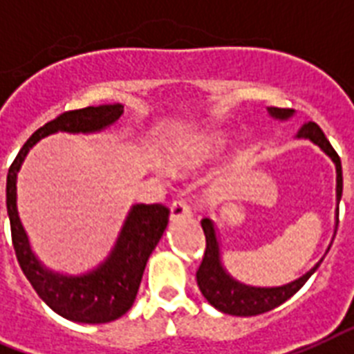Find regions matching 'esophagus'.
<instances>
[{
	"mask_svg": "<svg viewBox=\"0 0 354 354\" xmlns=\"http://www.w3.org/2000/svg\"><path fill=\"white\" fill-rule=\"evenodd\" d=\"M191 216V207L185 200H174L171 203V220H180V218H189Z\"/></svg>",
	"mask_w": 354,
	"mask_h": 354,
	"instance_id": "34e87169",
	"label": "esophagus"
}]
</instances>
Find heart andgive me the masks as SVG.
<instances>
[{
  "mask_svg": "<svg viewBox=\"0 0 354 354\" xmlns=\"http://www.w3.org/2000/svg\"><path fill=\"white\" fill-rule=\"evenodd\" d=\"M225 140L218 132H203L178 138L160 151V162L171 172H187L202 167L223 151Z\"/></svg>",
  "mask_w": 354,
  "mask_h": 354,
  "instance_id": "obj_1",
  "label": "heart"
}]
</instances>
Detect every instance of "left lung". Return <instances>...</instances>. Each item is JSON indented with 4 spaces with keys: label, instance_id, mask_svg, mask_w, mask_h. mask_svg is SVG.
<instances>
[{
    "label": "left lung",
    "instance_id": "1",
    "mask_svg": "<svg viewBox=\"0 0 354 354\" xmlns=\"http://www.w3.org/2000/svg\"><path fill=\"white\" fill-rule=\"evenodd\" d=\"M269 114L277 120H287L292 116V109H278L269 107ZM298 138H306L311 140L313 143H317L322 151L326 152L327 156H331V160L336 165V200L340 202L342 198V187H344V180H342V162L340 156L336 154L329 140L326 138L324 131L318 127L315 122H307L300 127L297 132ZM203 232H205V252H203L202 263L196 271V281L200 291L207 301L214 306L218 311L227 313V315H234V317H254V315H261L274 309V307L281 306L283 301L298 292L301 286L306 283L311 274L318 269L322 260L317 266L313 267L311 271L306 272L304 277L298 280L286 283L281 287H251L243 286L234 278L227 274L223 269L222 260H220V245H218L216 229L214 223L209 218L202 220Z\"/></svg>",
    "mask_w": 354,
    "mask_h": 354
}]
</instances>
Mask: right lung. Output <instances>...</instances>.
<instances>
[{
    "mask_svg": "<svg viewBox=\"0 0 354 354\" xmlns=\"http://www.w3.org/2000/svg\"><path fill=\"white\" fill-rule=\"evenodd\" d=\"M123 114V105L109 103L97 107L67 111L45 123L28 138L7 174V212L12 245L23 274L53 311L82 324H107L123 317L136 300L147 260L169 223V209L162 203H138L131 209L118 242L109 258L94 271L82 277H63L37 261L28 245L16 207V178L36 142L54 132H96L109 127Z\"/></svg>",
    "mask_w": 354,
    "mask_h": 354,
    "instance_id": "obj_1",
    "label": "right lung"
}]
</instances>
